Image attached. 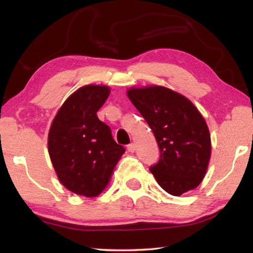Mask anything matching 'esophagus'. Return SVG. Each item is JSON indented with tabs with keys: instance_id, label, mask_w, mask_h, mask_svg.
Segmentation results:
<instances>
[{
	"instance_id": "obj_1",
	"label": "esophagus",
	"mask_w": 253,
	"mask_h": 253,
	"mask_svg": "<svg viewBox=\"0 0 253 253\" xmlns=\"http://www.w3.org/2000/svg\"><path fill=\"white\" fill-rule=\"evenodd\" d=\"M127 150L129 151V153H135V150H136V145H135V144H130V145H128V146H127Z\"/></svg>"
}]
</instances>
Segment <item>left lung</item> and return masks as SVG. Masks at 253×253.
Instances as JSON below:
<instances>
[{
	"label": "left lung",
	"mask_w": 253,
	"mask_h": 253,
	"mask_svg": "<svg viewBox=\"0 0 253 253\" xmlns=\"http://www.w3.org/2000/svg\"><path fill=\"white\" fill-rule=\"evenodd\" d=\"M127 96L148 124L160 149L150 167L159 186L181 196L200 185L211 156L209 128L186 96L160 85L130 87Z\"/></svg>",
	"instance_id": "obj_1"
}]
</instances>
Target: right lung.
<instances>
[{
  "mask_svg": "<svg viewBox=\"0 0 253 253\" xmlns=\"http://www.w3.org/2000/svg\"><path fill=\"white\" fill-rule=\"evenodd\" d=\"M111 87L85 85L75 90L55 115L47 137L50 162L59 182L76 195L99 196L111 181L125 148L97 117Z\"/></svg>",
  "mask_w": 253,
  "mask_h": 253,
  "instance_id": "add662e5",
  "label": "right lung"
}]
</instances>
